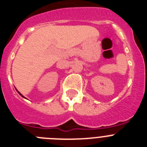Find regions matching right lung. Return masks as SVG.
Segmentation results:
<instances>
[{
  "instance_id": "1",
  "label": "right lung",
  "mask_w": 147,
  "mask_h": 147,
  "mask_svg": "<svg viewBox=\"0 0 147 147\" xmlns=\"http://www.w3.org/2000/svg\"><path fill=\"white\" fill-rule=\"evenodd\" d=\"M18 93H19V94H20V96H21L24 97V96H23V95H22V94H21V93H20V92H18ZM24 98H25V97H24Z\"/></svg>"
}]
</instances>
